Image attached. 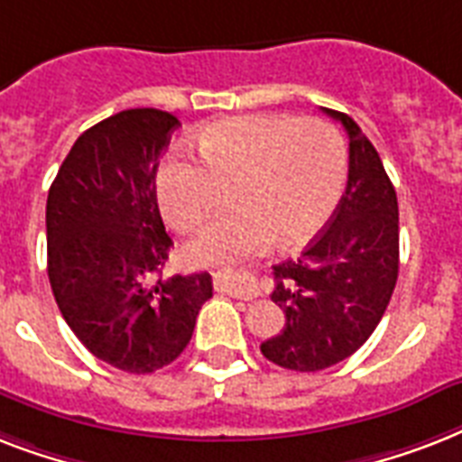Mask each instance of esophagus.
I'll return each instance as SVG.
<instances>
[{
  "label": "esophagus",
  "instance_id": "obj_1",
  "mask_svg": "<svg viewBox=\"0 0 462 462\" xmlns=\"http://www.w3.org/2000/svg\"><path fill=\"white\" fill-rule=\"evenodd\" d=\"M214 289L219 293L234 295V298H241V300H254L260 295L257 283L248 276H231V274H217L214 276Z\"/></svg>",
  "mask_w": 462,
  "mask_h": 462
}]
</instances>
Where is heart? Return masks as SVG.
Returning a JSON list of instances; mask_svg holds the SVG:
<instances>
[{"label": "heart", "mask_w": 462, "mask_h": 462, "mask_svg": "<svg viewBox=\"0 0 462 462\" xmlns=\"http://www.w3.org/2000/svg\"><path fill=\"white\" fill-rule=\"evenodd\" d=\"M202 163L171 154L154 180L164 219L180 234L205 226L217 202V183H236L238 212L188 245L195 264L217 267L279 243L295 250L310 243L334 214L346 180V150L331 124L286 114H243L208 124L195 135Z\"/></svg>", "instance_id": "1"}]
</instances>
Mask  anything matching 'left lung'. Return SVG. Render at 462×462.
Masks as SVG:
<instances>
[{
    "instance_id": "left-lung-1",
    "label": "left lung",
    "mask_w": 462,
    "mask_h": 462,
    "mask_svg": "<svg viewBox=\"0 0 462 462\" xmlns=\"http://www.w3.org/2000/svg\"><path fill=\"white\" fill-rule=\"evenodd\" d=\"M348 133V183L327 228L274 267L282 334L262 356L295 372L327 370L377 329L398 279V200L379 152L348 114L324 109Z\"/></svg>"
}]
</instances>
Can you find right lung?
Returning a JSON list of instances; mask_svg holds the SVG:
<instances>
[{
	"label": "right lung",
	"instance_id": "add662e5",
	"mask_svg": "<svg viewBox=\"0 0 462 462\" xmlns=\"http://www.w3.org/2000/svg\"><path fill=\"white\" fill-rule=\"evenodd\" d=\"M179 119L126 109L73 143L47 195V274L66 324L92 356L147 374L183 353L212 298L208 272L162 279L173 241L157 169Z\"/></svg>",
	"mask_w": 462,
	"mask_h": 462
}]
</instances>
